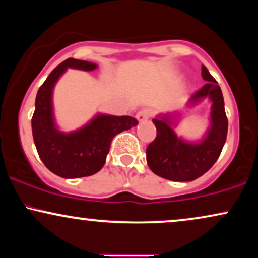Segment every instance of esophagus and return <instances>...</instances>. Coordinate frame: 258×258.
<instances>
[{"label": "esophagus", "instance_id": "34e87169", "mask_svg": "<svg viewBox=\"0 0 258 258\" xmlns=\"http://www.w3.org/2000/svg\"><path fill=\"white\" fill-rule=\"evenodd\" d=\"M150 115H152V111H150L149 109H142V110H139L137 112L136 117H137V120L139 121V122H143V121L149 119Z\"/></svg>", "mask_w": 258, "mask_h": 258}]
</instances>
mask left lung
<instances>
[{
    "mask_svg": "<svg viewBox=\"0 0 258 258\" xmlns=\"http://www.w3.org/2000/svg\"><path fill=\"white\" fill-rule=\"evenodd\" d=\"M201 76L207 81L188 103L197 104L204 98L211 100V126L203 141L189 143L173 131L172 115H159L153 119L156 138L147 148V162L158 176L174 182H190L207 172L223 149L227 139L228 119L221 87L206 67H201Z\"/></svg>",
    "mask_w": 258,
    "mask_h": 258,
    "instance_id": "obj_1",
    "label": "left lung"
}]
</instances>
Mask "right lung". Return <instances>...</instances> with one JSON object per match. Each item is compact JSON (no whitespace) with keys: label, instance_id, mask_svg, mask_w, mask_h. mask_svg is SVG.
I'll use <instances>...</instances> for the list:
<instances>
[{"label":"right lung","instance_id":"obj_1","mask_svg":"<svg viewBox=\"0 0 258 258\" xmlns=\"http://www.w3.org/2000/svg\"><path fill=\"white\" fill-rule=\"evenodd\" d=\"M68 68L92 72L97 64L74 58L59 64L38 88L31 127L35 146L44 166L63 178H79L98 172L104 166L112 138L137 126L138 121L132 116L98 114L76 131H59L53 115L52 93Z\"/></svg>","mask_w":258,"mask_h":258}]
</instances>
